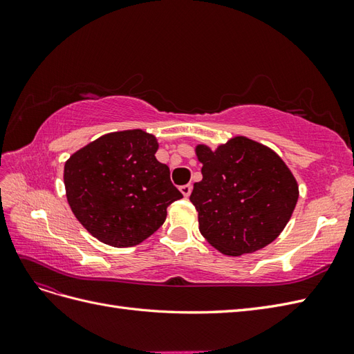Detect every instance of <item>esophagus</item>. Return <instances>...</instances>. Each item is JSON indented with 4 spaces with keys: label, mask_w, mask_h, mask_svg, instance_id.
Segmentation results:
<instances>
[{
    "label": "esophagus",
    "mask_w": 354,
    "mask_h": 354,
    "mask_svg": "<svg viewBox=\"0 0 354 354\" xmlns=\"http://www.w3.org/2000/svg\"><path fill=\"white\" fill-rule=\"evenodd\" d=\"M180 192H181V194H183V196H185V198H189V196H190V194H192V185H185V186H181V187H180Z\"/></svg>",
    "instance_id": "1"
}]
</instances>
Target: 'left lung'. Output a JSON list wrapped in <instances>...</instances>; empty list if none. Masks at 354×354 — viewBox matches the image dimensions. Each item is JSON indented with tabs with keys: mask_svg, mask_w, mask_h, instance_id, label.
<instances>
[{
	"mask_svg": "<svg viewBox=\"0 0 354 354\" xmlns=\"http://www.w3.org/2000/svg\"><path fill=\"white\" fill-rule=\"evenodd\" d=\"M196 156L202 180L190 201L214 248L238 257L279 236L297 205L298 185L272 149L239 136L216 151L199 145Z\"/></svg>",
	"mask_w": 354,
	"mask_h": 354,
	"instance_id": "8db88e82",
	"label": "left lung"
}]
</instances>
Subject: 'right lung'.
Returning a JSON list of instances; mask_svg holds the SVG:
<instances>
[{
    "mask_svg": "<svg viewBox=\"0 0 354 354\" xmlns=\"http://www.w3.org/2000/svg\"><path fill=\"white\" fill-rule=\"evenodd\" d=\"M156 151L155 136L127 130L99 137L66 160L72 212L100 242L138 245L162 226L168 205L183 198Z\"/></svg>",
    "mask_w": 354,
    "mask_h": 354,
    "instance_id": "1",
    "label": "right lung"
}]
</instances>
